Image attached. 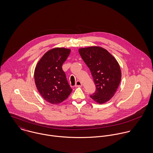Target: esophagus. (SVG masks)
I'll list each match as a JSON object with an SVG mask.
<instances>
[{
    "label": "esophagus",
    "mask_w": 153,
    "mask_h": 153,
    "mask_svg": "<svg viewBox=\"0 0 153 153\" xmlns=\"http://www.w3.org/2000/svg\"><path fill=\"white\" fill-rule=\"evenodd\" d=\"M75 87H82V83L79 81H77L75 83Z\"/></svg>",
    "instance_id": "esophagus-1"
}]
</instances>
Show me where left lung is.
I'll return each instance as SVG.
<instances>
[{"label": "left lung", "instance_id": "1", "mask_svg": "<svg viewBox=\"0 0 153 153\" xmlns=\"http://www.w3.org/2000/svg\"><path fill=\"white\" fill-rule=\"evenodd\" d=\"M79 53L90 69L96 90L90 97L102 104L113 97L121 79L120 66L115 58L100 46L80 48Z\"/></svg>", "mask_w": 153, "mask_h": 153}]
</instances>
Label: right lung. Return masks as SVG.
<instances>
[{"instance_id": "obj_1", "label": "right lung", "mask_w": 153, "mask_h": 153, "mask_svg": "<svg viewBox=\"0 0 153 153\" xmlns=\"http://www.w3.org/2000/svg\"><path fill=\"white\" fill-rule=\"evenodd\" d=\"M70 52V49L53 48L44 54L35 67L36 87L44 100L52 104L61 103L72 91L62 68Z\"/></svg>"}]
</instances>
